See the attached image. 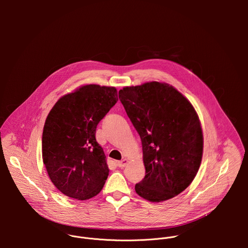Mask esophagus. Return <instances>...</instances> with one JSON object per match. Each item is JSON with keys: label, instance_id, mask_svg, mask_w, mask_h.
Masks as SVG:
<instances>
[{"label": "esophagus", "instance_id": "esophagus-1", "mask_svg": "<svg viewBox=\"0 0 248 248\" xmlns=\"http://www.w3.org/2000/svg\"><path fill=\"white\" fill-rule=\"evenodd\" d=\"M126 164H127V160H126V159H124V160H122V161H118V162H117V166H118L119 168H124V167L126 166Z\"/></svg>", "mask_w": 248, "mask_h": 248}]
</instances>
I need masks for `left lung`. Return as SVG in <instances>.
<instances>
[{
  "label": "left lung",
  "mask_w": 248,
  "mask_h": 248,
  "mask_svg": "<svg viewBox=\"0 0 248 248\" xmlns=\"http://www.w3.org/2000/svg\"><path fill=\"white\" fill-rule=\"evenodd\" d=\"M119 98L137 130L145 176L136 193L152 202L170 199L194 180L203 152V134L190 102L166 83L124 87Z\"/></svg>",
  "instance_id": "obj_1"
}]
</instances>
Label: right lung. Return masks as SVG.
<instances>
[{
	"label": "right lung",
	"mask_w": 248,
	"mask_h": 248,
	"mask_svg": "<svg viewBox=\"0 0 248 248\" xmlns=\"http://www.w3.org/2000/svg\"><path fill=\"white\" fill-rule=\"evenodd\" d=\"M117 101L115 87L89 84L62 96L50 111L42 135L43 163L64 195L86 200L102 190L109 169L96 127Z\"/></svg>",
	"instance_id": "1"
}]
</instances>
